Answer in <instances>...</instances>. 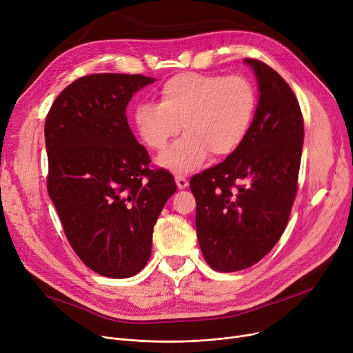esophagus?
<instances>
[{"label": "esophagus", "mask_w": 353, "mask_h": 353, "mask_svg": "<svg viewBox=\"0 0 353 353\" xmlns=\"http://www.w3.org/2000/svg\"><path fill=\"white\" fill-rule=\"evenodd\" d=\"M176 184H177V188L179 189H186L188 186H189V180L184 177V176H181V174H176Z\"/></svg>", "instance_id": "obj_1"}]
</instances>
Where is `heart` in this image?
Masks as SVG:
<instances>
[{
	"label": "heart",
	"instance_id": "obj_1",
	"mask_svg": "<svg viewBox=\"0 0 353 353\" xmlns=\"http://www.w3.org/2000/svg\"><path fill=\"white\" fill-rule=\"evenodd\" d=\"M256 104L253 84L239 74L180 72L164 81L159 104L136 107L133 124L152 152H163L181 127L184 136L157 161L167 170L186 174L209 154L225 159L239 150L250 132Z\"/></svg>",
	"mask_w": 353,
	"mask_h": 353
}]
</instances>
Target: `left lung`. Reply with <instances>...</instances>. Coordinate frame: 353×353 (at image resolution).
Returning a JSON list of instances; mask_svg holds the SVG:
<instances>
[{
	"instance_id": "1",
	"label": "left lung",
	"mask_w": 353,
	"mask_h": 353,
	"mask_svg": "<svg viewBox=\"0 0 353 353\" xmlns=\"http://www.w3.org/2000/svg\"><path fill=\"white\" fill-rule=\"evenodd\" d=\"M257 77L250 132L233 154L190 180L197 240L208 265L236 272L263 259L283 234L303 147V116L289 84L272 67L245 59Z\"/></svg>"
}]
</instances>
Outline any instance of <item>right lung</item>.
<instances>
[{"mask_svg": "<svg viewBox=\"0 0 353 353\" xmlns=\"http://www.w3.org/2000/svg\"><path fill=\"white\" fill-rule=\"evenodd\" d=\"M154 79L90 74L67 85L46 117L47 190L64 234L96 273L124 279L152 254L156 220L176 192L127 123L125 107Z\"/></svg>", "mask_w": 353, "mask_h": 353, "instance_id": "add662e5", "label": "right lung"}]
</instances>
